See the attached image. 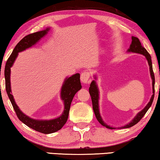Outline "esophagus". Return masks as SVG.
<instances>
[{
	"mask_svg": "<svg viewBox=\"0 0 160 160\" xmlns=\"http://www.w3.org/2000/svg\"><path fill=\"white\" fill-rule=\"evenodd\" d=\"M89 78H90V73L88 72L85 71V72H82L81 73L80 80L82 83H84V84L88 83L89 82Z\"/></svg>",
	"mask_w": 160,
	"mask_h": 160,
	"instance_id": "esophagus-1",
	"label": "esophagus"
}]
</instances>
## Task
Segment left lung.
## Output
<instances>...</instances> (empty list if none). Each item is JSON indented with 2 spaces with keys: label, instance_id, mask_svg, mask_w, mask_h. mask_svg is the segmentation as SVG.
<instances>
[{
  "label": "left lung",
  "instance_id": "8db88e82",
  "mask_svg": "<svg viewBox=\"0 0 160 160\" xmlns=\"http://www.w3.org/2000/svg\"><path fill=\"white\" fill-rule=\"evenodd\" d=\"M132 43H131L129 48L128 49L127 52H133V53H137L140 54L144 55L146 57L147 62H148V65L149 66V72H150V76H151V78L152 80V94L151 98H150V101L147 104V106L144 107V108L142 109L141 111H139L138 113L134 118H133L132 121H130L129 123L126 124L125 126H121V127H118V128H130L132 126H134L135 124L139 122V121L141 120L143 116L145 115V113H147V111L149 110L150 106H152V102H153L154 100V75L153 72V69H152V59H151V56L150 54L147 52L146 49L142 47L141 42L138 39L137 37H132ZM94 78L96 80L97 77L96 75H94ZM89 92L90 96H91V100H92V108H93L95 117H96L97 120L98 121V122L101 123L102 126H105V127L110 128V129H115L116 128V127H112V126H109L106 123H105L103 118H102L101 113H100V109H99V90L98 88L96 81L92 80L91 83L90 85L89 88Z\"/></svg>",
  "mask_w": 160,
  "mask_h": 160
}]
</instances>
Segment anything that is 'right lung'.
<instances>
[{
    "instance_id": "right-lung-1",
    "label": "right lung",
    "mask_w": 160,
    "mask_h": 160,
    "mask_svg": "<svg viewBox=\"0 0 160 160\" xmlns=\"http://www.w3.org/2000/svg\"><path fill=\"white\" fill-rule=\"evenodd\" d=\"M49 30L50 28H47L46 29L33 33V34H28L23 37L16 44L15 48L12 52L11 56L7 60L4 72L6 92L19 120L22 121L24 124L32 128V129L43 133H46V134L54 133L61 129L68 121L70 105L73 98L78 90H80L82 88L80 80V74L76 73L70 77L66 78L64 80L62 85L60 97L62 101L64 103V111L62 113L55 118L49 119V120H47V119H44V120L41 119L40 120V119L30 118L29 116L26 115L20 110L19 107L16 103L13 95L11 94V68L13 66L16 59L17 58L19 52L24 51L27 49L34 46L38 42H39V40L42 38L47 35Z\"/></svg>"
}]
</instances>
